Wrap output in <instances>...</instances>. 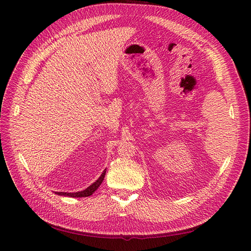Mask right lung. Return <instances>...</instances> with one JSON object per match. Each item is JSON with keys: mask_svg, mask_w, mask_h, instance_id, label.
<instances>
[{"mask_svg": "<svg viewBox=\"0 0 251 251\" xmlns=\"http://www.w3.org/2000/svg\"><path fill=\"white\" fill-rule=\"evenodd\" d=\"M106 176V169L102 171L101 176L94 181L93 184H91L88 188H86L83 191H79V192H75V193H68V192H56V194L58 195H63V196H70V197H87L90 196L94 193L97 189H99V187L100 186V184L102 183L103 178H105Z\"/></svg>", "mask_w": 251, "mask_h": 251, "instance_id": "obj_1", "label": "right lung"}]
</instances>
